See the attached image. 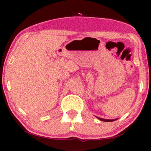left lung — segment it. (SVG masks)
<instances>
[{
  "label": "left lung",
  "instance_id": "obj_1",
  "mask_svg": "<svg viewBox=\"0 0 151 151\" xmlns=\"http://www.w3.org/2000/svg\"><path fill=\"white\" fill-rule=\"evenodd\" d=\"M98 119H99L100 121H105V122H111V121H116L117 120V119H102V118H99V117H97Z\"/></svg>",
  "mask_w": 151,
  "mask_h": 151
}]
</instances>
